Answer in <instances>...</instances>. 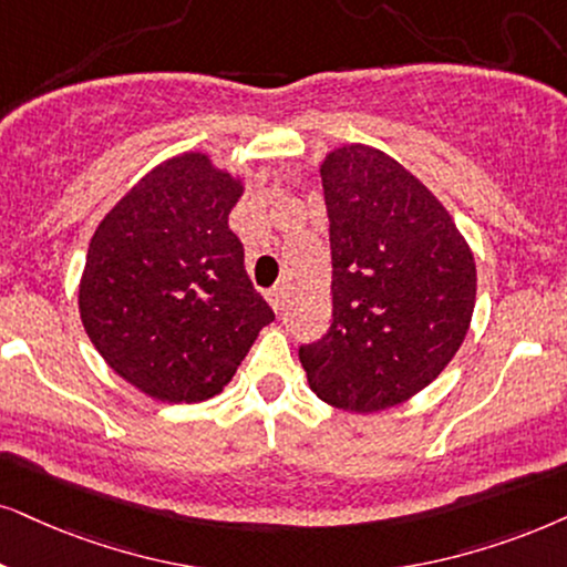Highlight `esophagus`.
<instances>
[{
    "label": "esophagus",
    "instance_id": "obj_1",
    "mask_svg": "<svg viewBox=\"0 0 567 567\" xmlns=\"http://www.w3.org/2000/svg\"><path fill=\"white\" fill-rule=\"evenodd\" d=\"M267 300H269V306L275 308V311H282V306H285V285H275V288L267 292Z\"/></svg>",
    "mask_w": 567,
    "mask_h": 567
}]
</instances>
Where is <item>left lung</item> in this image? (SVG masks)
<instances>
[{
	"mask_svg": "<svg viewBox=\"0 0 567 567\" xmlns=\"http://www.w3.org/2000/svg\"><path fill=\"white\" fill-rule=\"evenodd\" d=\"M319 172L332 327L298 355L317 398L377 413L411 400L453 361L474 317L476 261L440 198L379 148H332Z\"/></svg>",
	"mask_w": 567,
	"mask_h": 567,
	"instance_id": "1",
	"label": "left lung"
}]
</instances>
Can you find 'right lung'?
Masks as SVG:
<instances>
[{
  "instance_id": "obj_1",
  "label": "right lung",
  "mask_w": 567,
  "mask_h": 567,
  "mask_svg": "<svg viewBox=\"0 0 567 567\" xmlns=\"http://www.w3.org/2000/svg\"><path fill=\"white\" fill-rule=\"evenodd\" d=\"M243 181L185 152L99 221L78 288L85 334L114 374L162 403L219 395L269 321L230 230Z\"/></svg>"
}]
</instances>
